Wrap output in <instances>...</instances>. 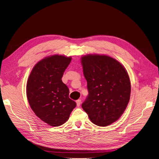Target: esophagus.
Returning a JSON list of instances; mask_svg holds the SVG:
<instances>
[{"label": "esophagus", "instance_id": "esophagus-1", "mask_svg": "<svg viewBox=\"0 0 159 159\" xmlns=\"http://www.w3.org/2000/svg\"><path fill=\"white\" fill-rule=\"evenodd\" d=\"M76 103H77V106H79L80 105V103H81V100L80 99H78L77 101H76Z\"/></svg>", "mask_w": 159, "mask_h": 159}]
</instances>
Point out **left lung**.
<instances>
[{"instance_id":"left-lung-1","label":"left lung","mask_w":159,"mask_h":159,"mask_svg":"<svg viewBox=\"0 0 159 159\" xmlns=\"http://www.w3.org/2000/svg\"><path fill=\"white\" fill-rule=\"evenodd\" d=\"M81 62L88 91L82 107L97 126H108L120 118L129 102L128 74L120 62L106 55L84 56Z\"/></svg>"}]
</instances>
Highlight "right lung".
Returning <instances> with one entry per match:
<instances>
[{
  "instance_id": "obj_1",
  "label": "right lung",
  "mask_w": 159,
  "mask_h": 159,
  "mask_svg": "<svg viewBox=\"0 0 159 159\" xmlns=\"http://www.w3.org/2000/svg\"><path fill=\"white\" fill-rule=\"evenodd\" d=\"M71 58L62 55L46 57L33 68L26 86L30 107L39 119L52 126L62 125L76 107L69 98V89L62 81Z\"/></svg>"
}]
</instances>
